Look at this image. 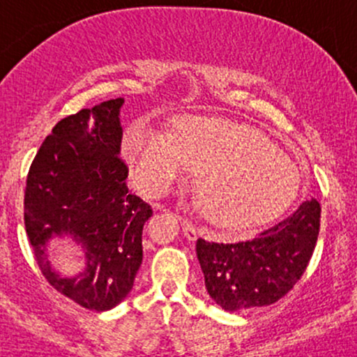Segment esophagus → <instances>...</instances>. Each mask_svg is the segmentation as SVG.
Masks as SVG:
<instances>
[{"mask_svg": "<svg viewBox=\"0 0 357 357\" xmlns=\"http://www.w3.org/2000/svg\"><path fill=\"white\" fill-rule=\"evenodd\" d=\"M183 231H184V236H186L188 240H195L199 233L198 228H196L191 221H183Z\"/></svg>", "mask_w": 357, "mask_h": 357, "instance_id": "esophagus-1", "label": "esophagus"}]
</instances>
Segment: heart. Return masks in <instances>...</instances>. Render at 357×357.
<instances>
[{
	"label": "heart",
	"instance_id": "heart-1",
	"mask_svg": "<svg viewBox=\"0 0 357 357\" xmlns=\"http://www.w3.org/2000/svg\"><path fill=\"white\" fill-rule=\"evenodd\" d=\"M124 154L149 195L199 171L204 215L225 228L272 218L298 190L296 165L257 129L228 119L191 116L174 134L137 121L124 137Z\"/></svg>",
	"mask_w": 357,
	"mask_h": 357
}]
</instances>
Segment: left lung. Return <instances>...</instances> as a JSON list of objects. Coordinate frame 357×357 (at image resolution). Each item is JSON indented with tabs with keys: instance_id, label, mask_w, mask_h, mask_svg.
Returning <instances> with one entry per match:
<instances>
[{
	"instance_id": "obj_1",
	"label": "left lung",
	"mask_w": 357,
	"mask_h": 357,
	"mask_svg": "<svg viewBox=\"0 0 357 357\" xmlns=\"http://www.w3.org/2000/svg\"><path fill=\"white\" fill-rule=\"evenodd\" d=\"M319 227L321 204L310 198L253 240L210 243L199 238L196 257L210 297L228 312L277 302L305 272Z\"/></svg>"
}]
</instances>
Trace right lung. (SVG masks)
<instances>
[{
	"mask_svg": "<svg viewBox=\"0 0 357 357\" xmlns=\"http://www.w3.org/2000/svg\"><path fill=\"white\" fill-rule=\"evenodd\" d=\"M110 99L82 109L52 129L31 162L24 227L36 264L60 294L104 312L132 290L142 264V228L153 210L129 191L121 154V107ZM73 240L84 265L73 278L51 265L53 239Z\"/></svg>",
	"mask_w": 357,
	"mask_h": 357,
	"instance_id": "add662e5",
	"label": "right lung"
}]
</instances>
